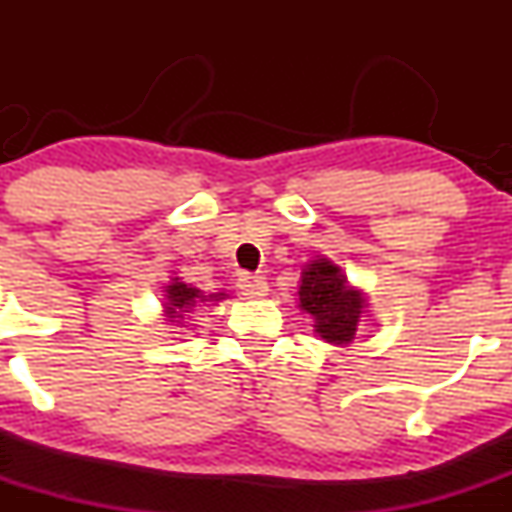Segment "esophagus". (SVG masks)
Segmentation results:
<instances>
[{"mask_svg":"<svg viewBox=\"0 0 512 512\" xmlns=\"http://www.w3.org/2000/svg\"><path fill=\"white\" fill-rule=\"evenodd\" d=\"M237 287H240V292L250 299H260L267 294V282L265 277L260 275H247L245 272V275H240V280H237Z\"/></svg>","mask_w":512,"mask_h":512,"instance_id":"esophagus-1","label":"esophagus"}]
</instances>
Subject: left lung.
<instances>
[{"label": "left lung", "instance_id": "left-lung-1", "mask_svg": "<svg viewBox=\"0 0 512 512\" xmlns=\"http://www.w3.org/2000/svg\"><path fill=\"white\" fill-rule=\"evenodd\" d=\"M299 304L314 317V329L319 337L332 344H349L359 324L364 299L347 285L337 265L329 260H317L302 272Z\"/></svg>", "mask_w": 512, "mask_h": 512}]
</instances>
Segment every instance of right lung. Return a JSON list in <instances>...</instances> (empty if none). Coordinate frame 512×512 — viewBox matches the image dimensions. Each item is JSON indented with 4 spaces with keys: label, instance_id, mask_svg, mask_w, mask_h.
Segmentation results:
<instances>
[{
    "label": "right lung",
    "instance_id": "1",
    "mask_svg": "<svg viewBox=\"0 0 512 512\" xmlns=\"http://www.w3.org/2000/svg\"><path fill=\"white\" fill-rule=\"evenodd\" d=\"M165 297H168V307H165V314L170 317V322H175V319L180 317L183 312H190V309L195 307V302H205V297L200 294V289L185 285V282L175 280L173 285L165 289ZM210 299H215V294Z\"/></svg>",
    "mask_w": 512,
    "mask_h": 512
}]
</instances>
